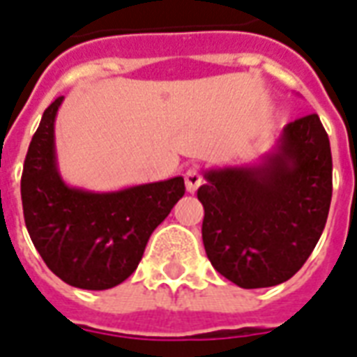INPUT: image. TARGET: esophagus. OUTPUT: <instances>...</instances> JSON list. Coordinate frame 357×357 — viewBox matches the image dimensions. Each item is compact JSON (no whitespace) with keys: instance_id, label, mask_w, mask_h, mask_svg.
<instances>
[{"instance_id":"esophagus-1","label":"esophagus","mask_w":357,"mask_h":357,"mask_svg":"<svg viewBox=\"0 0 357 357\" xmlns=\"http://www.w3.org/2000/svg\"><path fill=\"white\" fill-rule=\"evenodd\" d=\"M184 181H186V190L190 193L197 192V188L203 184V176L199 173L197 167H190L184 175Z\"/></svg>"}]
</instances>
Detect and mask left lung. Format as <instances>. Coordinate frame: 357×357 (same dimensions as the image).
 Wrapping results in <instances>:
<instances>
[{
    "mask_svg": "<svg viewBox=\"0 0 357 357\" xmlns=\"http://www.w3.org/2000/svg\"><path fill=\"white\" fill-rule=\"evenodd\" d=\"M203 244L242 289L291 279L324 231L331 203L330 139L317 113L284 124L259 162L203 171Z\"/></svg>",
    "mask_w": 357,
    "mask_h": 357,
    "instance_id": "obj_1",
    "label": "left lung"
}]
</instances>
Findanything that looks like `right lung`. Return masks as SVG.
<instances>
[{
  "label": "right lung",
  "mask_w": 357,
  "mask_h": 357,
  "mask_svg": "<svg viewBox=\"0 0 357 357\" xmlns=\"http://www.w3.org/2000/svg\"><path fill=\"white\" fill-rule=\"evenodd\" d=\"M65 96L52 102L27 149L22 206L27 233L46 266L66 284L106 291L128 279L151 234L184 195V178L93 192L66 184L55 154V117Z\"/></svg>",
  "instance_id": "1"
}]
</instances>
